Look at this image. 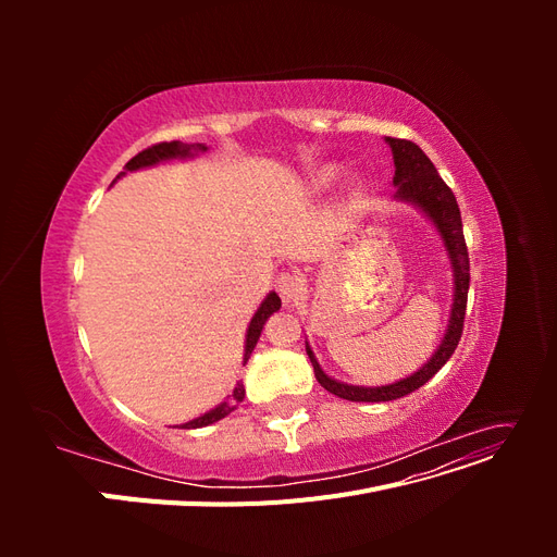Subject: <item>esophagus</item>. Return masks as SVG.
Returning <instances> with one entry per match:
<instances>
[{"instance_id": "esophagus-1", "label": "esophagus", "mask_w": 557, "mask_h": 557, "mask_svg": "<svg viewBox=\"0 0 557 557\" xmlns=\"http://www.w3.org/2000/svg\"><path fill=\"white\" fill-rule=\"evenodd\" d=\"M276 290L283 299V305H295V301L305 295V281L297 274H281L276 278Z\"/></svg>"}]
</instances>
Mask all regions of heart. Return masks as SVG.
<instances>
[{
	"instance_id": "b5f03b06",
	"label": "heart",
	"mask_w": 557,
	"mask_h": 557,
	"mask_svg": "<svg viewBox=\"0 0 557 557\" xmlns=\"http://www.w3.org/2000/svg\"><path fill=\"white\" fill-rule=\"evenodd\" d=\"M334 176H336L334 166H325V170H320L318 176H315V188H327V185L334 181ZM362 188H364L362 181H352V183H350V193H352V195H360Z\"/></svg>"
}]
</instances>
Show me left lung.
Listing matches in <instances>:
<instances>
[{"mask_svg":"<svg viewBox=\"0 0 557 557\" xmlns=\"http://www.w3.org/2000/svg\"><path fill=\"white\" fill-rule=\"evenodd\" d=\"M385 144L391 146L393 162H395V176H393V185L397 188L395 199L407 201V205H411L413 209L423 213L444 244V250L450 262V272H453V305H450L448 325L444 330L442 342L434 348L430 360L420 369H416L413 374L387 385L367 387V385H352V383L332 379L330 374L323 372V367H320L315 352L307 342V356L313 364V374L318 383L323 385L327 393L348 401H391L418 391L420 385H425L450 360L455 348H458V342L462 336L465 311H467L469 256H467L458 201H455V195L442 181L432 160L413 141L385 137Z\"/></svg>","mask_w":557,"mask_h":557,"instance_id":"8db88e82","label":"left lung"}]
</instances>
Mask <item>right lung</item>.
I'll return each mask as SVG.
<instances>
[{
  "instance_id": "obj_1",
  "label": "right lung",
  "mask_w": 557,
  "mask_h": 557,
  "mask_svg": "<svg viewBox=\"0 0 557 557\" xmlns=\"http://www.w3.org/2000/svg\"><path fill=\"white\" fill-rule=\"evenodd\" d=\"M209 146L207 144H183V141H170V144H158V146H150L146 150H141L139 156H134L127 164H125V172L117 174L113 178V183L117 178H123L127 172H139V170H150V166H158V164H164V162H174V160H193L197 158L199 153H207ZM281 309V297L272 290L264 299L262 305L258 307V311L252 313L250 323H248V330H246V342H244V362H248L250 352L256 350L258 342H260V334L264 330V323L267 318L276 313ZM244 395H246V387L242 381H237V385H234L232 395H227V399H223L218 407H213L211 411L201 413L199 418H193L188 420V423H183L181 430H197V428H207V425H213L218 423V420L230 416L234 409L239 407V401H244Z\"/></svg>"
}]
</instances>
